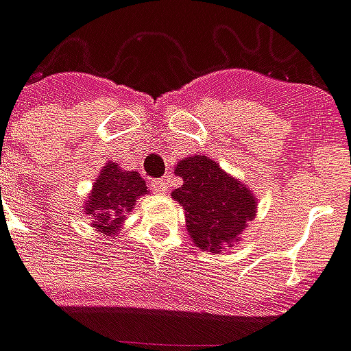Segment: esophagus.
Wrapping results in <instances>:
<instances>
[{
  "label": "esophagus",
  "mask_w": 351,
  "mask_h": 351,
  "mask_svg": "<svg viewBox=\"0 0 351 351\" xmlns=\"http://www.w3.org/2000/svg\"><path fill=\"white\" fill-rule=\"evenodd\" d=\"M152 188L158 191V193H167L169 182L165 180V178H158V180H154L152 182Z\"/></svg>",
  "instance_id": "34e87169"
}]
</instances>
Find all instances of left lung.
Returning <instances> with one entry per match:
<instances>
[{"label":"left lung","mask_w":351,"mask_h":351,"mask_svg":"<svg viewBox=\"0 0 351 351\" xmlns=\"http://www.w3.org/2000/svg\"><path fill=\"white\" fill-rule=\"evenodd\" d=\"M184 184L173 197L186 213V228L201 250L220 252L233 244L256 216V199L243 184L226 175L206 156L184 158L176 165Z\"/></svg>","instance_id":"8db88e82"}]
</instances>
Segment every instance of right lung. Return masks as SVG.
I'll list each match as a JSON object with an SVG mask.
<instances>
[{
    "label": "right lung",
    "mask_w": 351,
    "mask_h": 351,
    "mask_svg": "<svg viewBox=\"0 0 351 351\" xmlns=\"http://www.w3.org/2000/svg\"><path fill=\"white\" fill-rule=\"evenodd\" d=\"M146 184L135 171H122L116 163H108L93 184L86 201V214L92 216L93 228L103 233H116L125 214L137 203L138 195L146 193Z\"/></svg>",
    "instance_id": "right-lung-1"
}]
</instances>
